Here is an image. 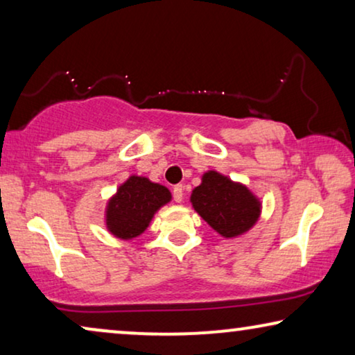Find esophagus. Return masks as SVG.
Returning a JSON list of instances; mask_svg holds the SVG:
<instances>
[{
	"label": "esophagus",
	"mask_w": 355,
	"mask_h": 355,
	"mask_svg": "<svg viewBox=\"0 0 355 355\" xmlns=\"http://www.w3.org/2000/svg\"><path fill=\"white\" fill-rule=\"evenodd\" d=\"M182 196H184V187L182 184H178V186L173 187V198L174 202H182Z\"/></svg>",
	"instance_id": "esophagus-1"
}]
</instances>
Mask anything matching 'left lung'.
<instances>
[{
	"instance_id": "left-lung-1",
	"label": "left lung",
	"mask_w": 355,
	"mask_h": 355,
	"mask_svg": "<svg viewBox=\"0 0 355 355\" xmlns=\"http://www.w3.org/2000/svg\"><path fill=\"white\" fill-rule=\"evenodd\" d=\"M196 211L225 237L239 236L259 220L260 202L250 191L216 171L203 174L202 184L192 191Z\"/></svg>"
}]
</instances>
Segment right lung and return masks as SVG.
<instances>
[{"label":"right lung","instance_id":"right-lung-1","mask_svg":"<svg viewBox=\"0 0 355 355\" xmlns=\"http://www.w3.org/2000/svg\"><path fill=\"white\" fill-rule=\"evenodd\" d=\"M169 200L171 193L164 186L130 176L108 203L106 226L119 239H132L147 230L155 211Z\"/></svg>","mask_w":355,"mask_h":355}]
</instances>
